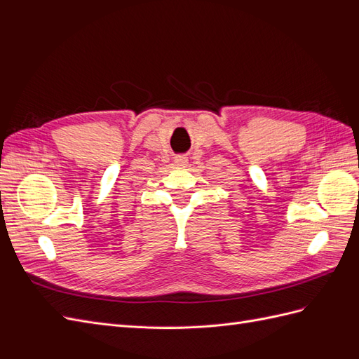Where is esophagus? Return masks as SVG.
<instances>
[{"mask_svg":"<svg viewBox=\"0 0 359 359\" xmlns=\"http://www.w3.org/2000/svg\"><path fill=\"white\" fill-rule=\"evenodd\" d=\"M173 163H175V165L180 166V168H184V166H187L189 160H187L186 156H177L175 160H173Z\"/></svg>","mask_w":359,"mask_h":359,"instance_id":"34e87169","label":"esophagus"}]
</instances>
